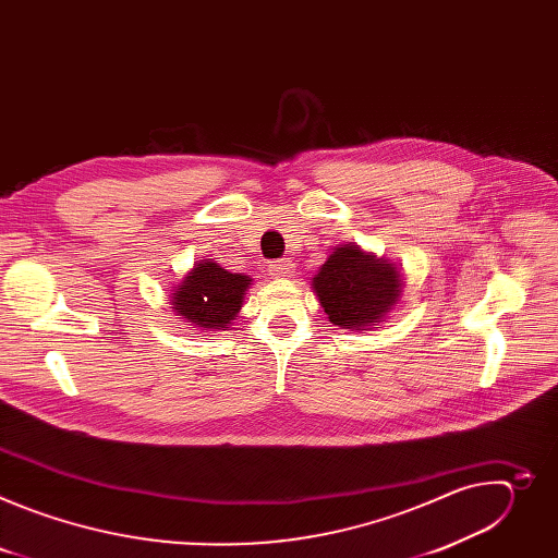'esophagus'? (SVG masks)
Masks as SVG:
<instances>
[{
  "instance_id": "34e87169",
  "label": "esophagus",
  "mask_w": 558,
  "mask_h": 558,
  "mask_svg": "<svg viewBox=\"0 0 558 558\" xmlns=\"http://www.w3.org/2000/svg\"><path fill=\"white\" fill-rule=\"evenodd\" d=\"M293 269H295V265H293L289 258H280V260H276V263H271V265H269V274H271L274 278L291 276V274H293Z\"/></svg>"
}]
</instances>
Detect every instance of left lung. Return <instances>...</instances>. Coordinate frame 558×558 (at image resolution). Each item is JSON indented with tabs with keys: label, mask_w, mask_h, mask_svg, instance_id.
Here are the masks:
<instances>
[{
	"label": "left lung",
	"mask_w": 558,
	"mask_h": 558,
	"mask_svg": "<svg viewBox=\"0 0 558 558\" xmlns=\"http://www.w3.org/2000/svg\"><path fill=\"white\" fill-rule=\"evenodd\" d=\"M402 289L400 267L362 252L355 243L336 247L313 278V291L329 323L351 331L377 329Z\"/></svg>",
	"instance_id": "1"
}]
</instances>
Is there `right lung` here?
<instances>
[{
    "mask_svg": "<svg viewBox=\"0 0 558 558\" xmlns=\"http://www.w3.org/2000/svg\"><path fill=\"white\" fill-rule=\"evenodd\" d=\"M250 276L231 274L211 258L198 260L194 269L174 287L172 308L181 320L207 331H229L241 313Z\"/></svg>",
    "mask_w": 558,
    "mask_h": 558,
    "instance_id": "add662e5",
    "label": "right lung"
}]
</instances>
